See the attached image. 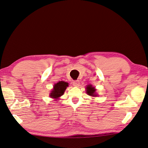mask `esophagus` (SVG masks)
<instances>
[{"mask_svg": "<svg viewBox=\"0 0 148 148\" xmlns=\"http://www.w3.org/2000/svg\"><path fill=\"white\" fill-rule=\"evenodd\" d=\"M80 84V82L79 81H74L73 82V85L74 86H79Z\"/></svg>", "mask_w": 148, "mask_h": 148, "instance_id": "1", "label": "esophagus"}]
</instances>
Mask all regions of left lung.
I'll return each instance as SVG.
<instances>
[{
  "label": "left lung",
  "instance_id": "1",
  "mask_svg": "<svg viewBox=\"0 0 148 148\" xmlns=\"http://www.w3.org/2000/svg\"><path fill=\"white\" fill-rule=\"evenodd\" d=\"M86 93L88 95L95 97L97 96V94H96V89L94 87H93L91 84H88L87 85L86 87Z\"/></svg>",
  "mask_w": 148,
  "mask_h": 148
}]
</instances>
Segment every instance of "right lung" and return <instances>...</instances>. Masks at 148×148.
Segmentation results:
<instances>
[{"instance_id":"add662e5","label":"right lung","mask_w":148,"mask_h":148,"mask_svg":"<svg viewBox=\"0 0 148 148\" xmlns=\"http://www.w3.org/2000/svg\"><path fill=\"white\" fill-rule=\"evenodd\" d=\"M67 86H68V83L66 82L59 81L54 85V88L50 94V96L52 98L58 99L64 94Z\"/></svg>"}]
</instances>
